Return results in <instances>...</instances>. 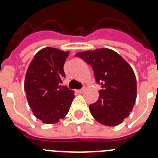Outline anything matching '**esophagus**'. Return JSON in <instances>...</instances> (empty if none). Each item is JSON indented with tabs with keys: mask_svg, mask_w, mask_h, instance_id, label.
<instances>
[{
	"mask_svg": "<svg viewBox=\"0 0 158 158\" xmlns=\"http://www.w3.org/2000/svg\"><path fill=\"white\" fill-rule=\"evenodd\" d=\"M76 92L78 93H82L84 92V88H82L81 89H78V90H76Z\"/></svg>",
	"mask_w": 158,
	"mask_h": 158,
	"instance_id": "esophagus-1",
	"label": "esophagus"
}]
</instances>
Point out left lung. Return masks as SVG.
I'll return each instance as SVG.
<instances>
[{
	"label": "left lung",
	"mask_w": 158,
	"mask_h": 158,
	"mask_svg": "<svg viewBox=\"0 0 158 158\" xmlns=\"http://www.w3.org/2000/svg\"><path fill=\"white\" fill-rule=\"evenodd\" d=\"M91 65L96 83L101 85L99 98L89 105L92 115L106 126H116L129 116L135 105L137 82L135 73L118 54L110 49L78 53Z\"/></svg>",
	"instance_id": "obj_1"
}]
</instances>
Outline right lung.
I'll use <instances>...</instances> for the list:
<instances>
[{"label": "right lung", "mask_w": 158, "mask_h": 158, "mask_svg": "<svg viewBox=\"0 0 158 158\" xmlns=\"http://www.w3.org/2000/svg\"><path fill=\"white\" fill-rule=\"evenodd\" d=\"M69 52L52 47L40 50L27 69L24 90L35 116L52 124L63 118L74 98V92L61 86L65 77L63 66Z\"/></svg>", "instance_id": "obj_1"}]
</instances>
